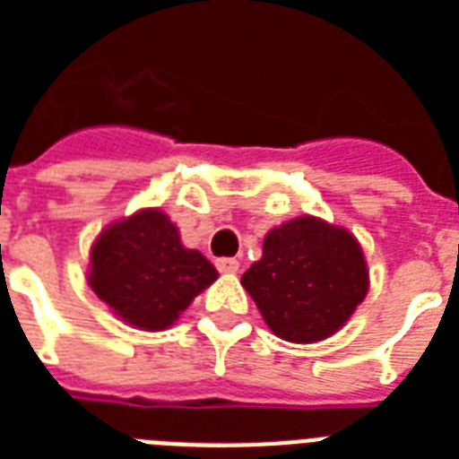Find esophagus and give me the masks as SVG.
I'll return each mask as SVG.
<instances>
[{"mask_svg": "<svg viewBox=\"0 0 459 459\" xmlns=\"http://www.w3.org/2000/svg\"><path fill=\"white\" fill-rule=\"evenodd\" d=\"M216 269L221 273H238L240 272V262L236 257H221L216 259Z\"/></svg>", "mask_w": 459, "mask_h": 459, "instance_id": "1", "label": "esophagus"}]
</instances>
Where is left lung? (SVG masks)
I'll use <instances>...</instances> for the list:
<instances>
[{
    "instance_id": "left-lung-1",
    "label": "left lung",
    "mask_w": 459,
    "mask_h": 459,
    "mask_svg": "<svg viewBox=\"0 0 459 459\" xmlns=\"http://www.w3.org/2000/svg\"><path fill=\"white\" fill-rule=\"evenodd\" d=\"M240 283L279 338L316 342L338 333L362 305L369 269L348 229L305 214L266 233L262 257Z\"/></svg>"
}]
</instances>
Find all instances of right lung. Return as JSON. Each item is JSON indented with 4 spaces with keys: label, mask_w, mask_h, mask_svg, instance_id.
<instances>
[{
    "label": "right lung",
    "mask_w": 459,
    "mask_h": 459,
    "mask_svg": "<svg viewBox=\"0 0 459 459\" xmlns=\"http://www.w3.org/2000/svg\"><path fill=\"white\" fill-rule=\"evenodd\" d=\"M216 279L214 264L180 243L178 226L159 207L111 221L90 247V288L117 319L140 331L173 326Z\"/></svg>",
    "instance_id": "add662e5"
}]
</instances>
